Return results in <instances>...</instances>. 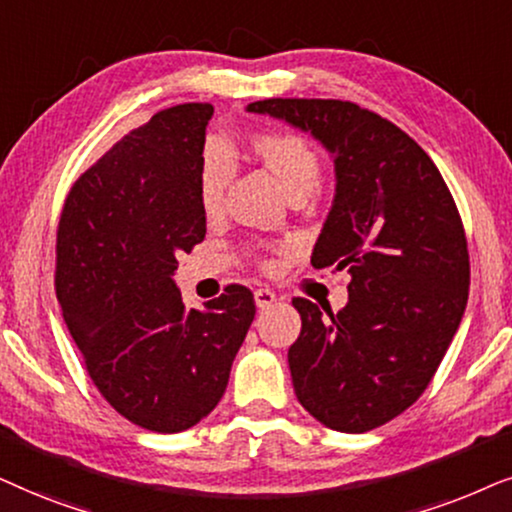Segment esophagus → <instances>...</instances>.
<instances>
[{
  "label": "esophagus",
  "mask_w": 512,
  "mask_h": 512,
  "mask_svg": "<svg viewBox=\"0 0 512 512\" xmlns=\"http://www.w3.org/2000/svg\"><path fill=\"white\" fill-rule=\"evenodd\" d=\"M276 302V292L271 288H257L255 290V304L257 309H269Z\"/></svg>",
  "instance_id": "34e87169"
}]
</instances>
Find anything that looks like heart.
Returning <instances> with one entry per match:
<instances>
[{"instance_id": "1", "label": "heart", "mask_w": 512, "mask_h": 512, "mask_svg": "<svg viewBox=\"0 0 512 512\" xmlns=\"http://www.w3.org/2000/svg\"><path fill=\"white\" fill-rule=\"evenodd\" d=\"M229 154H236V149L229 147ZM238 154L267 170L292 201L306 199L323 175V161L316 147L299 133L281 131V128H260L248 133L238 145ZM229 177L231 166L227 156L222 149L210 147L196 173V199L206 217L222 210Z\"/></svg>"}]
</instances>
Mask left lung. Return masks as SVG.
I'll return each mask as SVG.
<instances>
[{
	"label": "left lung",
	"instance_id": "8db88e82",
	"mask_svg": "<svg viewBox=\"0 0 512 512\" xmlns=\"http://www.w3.org/2000/svg\"><path fill=\"white\" fill-rule=\"evenodd\" d=\"M248 112L311 133L335 156L337 194L311 264L349 267L339 313L304 297L288 363L297 400L332 431L365 433L419 400L468 302L466 231L440 170L391 121L349 100L269 98Z\"/></svg>",
	"mask_w": 512,
	"mask_h": 512
}]
</instances>
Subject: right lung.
Listing matches in <instances>:
<instances>
[{
	"instance_id": "obj_1",
	"label": "right lung",
	"mask_w": 512,
	"mask_h": 512,
	"mask_svg": "<svg viewBox=\"0 0 512 512\" xmlns=\"http://www.w3.org/2000/svg\"><path fill=\"white\" fill-rule=\"evenodd\" d=\"M210 102L156 112L74 182L56 234V297L102 398L131 424L180 433L220 403L255 299L231 283L185 309L177 255L206 238L196 173Z\"/></svg>"
}]
</instances>
